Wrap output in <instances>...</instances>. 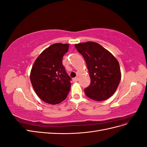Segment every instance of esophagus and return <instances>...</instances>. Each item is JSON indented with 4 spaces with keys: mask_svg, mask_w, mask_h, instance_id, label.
Listing matches in <instances>:
<instances>
[{
    "mask_svg": "<svg viewBox=\"0 0 147 147\" xmlns=\"http://www.w3.org/2000/svg\"><path fill=\"white\" fill-rule=\"evenodd\" d=\"M78 77L74 78L73 79V81H74V82H78Z\"/></svg>",
    "mask_w": 147,
    "mask_h": 147,
    "instance_id": "obj_1",
    "label": "esophagus"
}]
</instances>
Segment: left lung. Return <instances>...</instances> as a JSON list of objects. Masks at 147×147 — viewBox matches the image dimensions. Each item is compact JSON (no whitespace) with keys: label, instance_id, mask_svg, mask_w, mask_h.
<instances>
[{"label":"left lung","instance_id":"obj_1","mask_svg":"<svg viewBox=\"0 0 147 147\" xmlns=\"http://www.w3.org/2000/svg\"><path fill=\"white\" fill-rule=\"evenodd\" d=\"M83 56L91 78V84L84 90L86 95L94 100L102 101L112 96L119 85L121 74L115 57L94 42L75 44Z\"/></svg>","mask_w":147,"mask_h":147}]
</instances>
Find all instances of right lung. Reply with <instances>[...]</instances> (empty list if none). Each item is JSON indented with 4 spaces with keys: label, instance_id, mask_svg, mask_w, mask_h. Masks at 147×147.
<instances>
[{
    "label": "right lung",
    "instance_id": "obj_1",
    "mask_svg": "<svg viewBox=\"0 0 147 147\" xmlns=\"http://www.w3.org/2000/svg\"><path fill=\"white\" fill-rule=\"evenodd\" d=\"M69 44L55 43L44 50L35 61L30 80L38 97L51 105L66 99L70 90V78L63 65Z\"/></svg>",
    "mask_w": 147,
    "mask_h": 147
}]
</instances>
